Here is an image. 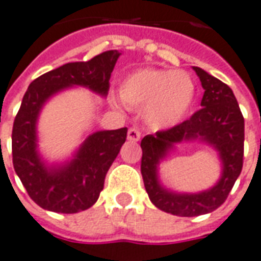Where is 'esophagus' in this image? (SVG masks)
<instances>
[{
	"label": "esophagus",
	"instance_id": "obj_1",
	"mask_svg": "<svg viewBox=\"0 0 261 261\" xmlns=\"http://www.w3.org/2000/svg\"><path fill=\"white\" fill-rule=\"evenodd\" d=\"M141 138V133L138 128L136 127H131L130 130L127 131V140L131 141V142H137V141H140Z\"/></svg>",
	"mask_w": 261,
	"mask_h": 261
}]
</instances>
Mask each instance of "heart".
I'll return each instance as SVG.
<instances>
[{"label":"heart","mask_w":261,"mask_h":261,"mask_svg":"<svg viewBox=\"0 0 261 261\" xmlns=\"http://www.w3.org/2000/svg\"><path fill=\"white\" fill-rule=\"evenodd\" d=\"M121 101L131 108H142L148 125L166 130L185 117L195 96V84L188 73L181 70L145 67L130 73L119 87ZM119 108V102L112 99Z\"/></svg>","instance_id":"b5f03b06"}]
</instances>
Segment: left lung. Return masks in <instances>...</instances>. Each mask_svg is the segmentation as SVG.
I'll list each match as a JSON object with an SVG mask.
<instances>
[{"label": "left lung", "instance_id": "1", "mask_svg": "<svg viewBox=\"0 0 261 261\" xmlns=\"http://www.w3.org/2000/svg\"><path fill=\"white\" fill-rule=\"evenodd\" d=\"M192 69L204 90L202 109L181 124L145 136L141 141V174L150 202L158 209L179 217L207 214L220 207L244 163L245 120L232 90L203 69ZM181 142H200L218 152L222 173L213 187L199 193H178L161 184L160 163Z\"/></svg>", "mask_w": 261, "mask_h": 261}]
</instances>
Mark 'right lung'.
Returning a JSON list of instances; mask_svg holds the SVG:
<instances>
[{
    "label": "right lung",
    "mask_w": 261,
    "mask_h": 261,
    "mask_svg": "<svg viewBox=\"0 0 261 261\" xmlns=\"http://www.w3.org/2000/svg\"><path fill=\"white\" fill-rule=\"evenodd\" d=\"M121 52L106 51L88 62H70L44 73L29 86L12 130L13 167L29 196L55 213H77L95 203L108 170L125 142L127 127L95 131L69 159L48 162L38 149V119L47 102L73 87L105 98L109 79Z\"/></svg>",
    "instance_id": "1"
}]
</instances>
